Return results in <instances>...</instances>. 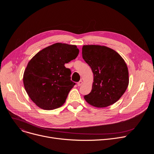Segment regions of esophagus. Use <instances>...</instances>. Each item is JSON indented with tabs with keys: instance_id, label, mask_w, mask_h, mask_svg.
Listing matches in <instances>:
<instances>
[{
	"instance_id": "obj_1",
	"label": "esophagus",
	"mask_w": 154,
	"mask_h": 154,
	"mask_svg": "<svg viewBox=\"0 0 154 154\" xmlns=\"http://www.w3.org/2000/svg\"><path fill=\"white\" fill-rule=\"evenodd\" d=\"M82 84H83V82L82 81V80H80L79 82H77V85L79 87V86L81 85Z\"/></svg>"
}]
</instances>
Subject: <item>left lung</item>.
Instances as JSON below:
<instances>
[{"mask_svg": "<svg viewBox=\"0 0 154 154\" xmlns=\"http://www.w3.org/2000/svg\"><path fill=\"white\" fill-rule=\"evenodd\" d=\"M82 57L94 74L91 92L84 95L87 103L106 107L116 103L128 85V72L124 60L106 46L88 45L82 47Z\"/></svg>", "mask_w": 154, "mask_h": 154, "instance_id": "left-lung-1", "label": "left lung"}]
</instances>
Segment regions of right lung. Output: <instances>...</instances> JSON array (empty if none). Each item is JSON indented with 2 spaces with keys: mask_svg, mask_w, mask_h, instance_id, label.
Listing matches in <instances>:
<instances>
[{
  "mask_svg": "<svg viewBox=\"0 0 154 154\" xmlns=\"http://www.w3.org/2000/svg\"><path fill=\"white\" fill-rule=\"evenodd\" d=\"M79 53L76 45L56 43L38 52L29 62L23 85L38 107L53 110L65 103L75 83L70 80V69L64 65L75 59Z\"/></svg>",
  "mask_w": 154,
  "mask_h": 154,
  "instance_id": "right-lung-1",
  "label": "right lung"
}]
</instances>
